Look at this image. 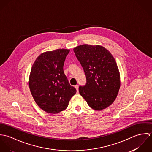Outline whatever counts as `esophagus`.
Returning a JSON list of instances; mask_svg holds the SVG:
<instances>
[{"label":"esophagus","instance_id":"1","mask_svg":"<svg viewBox=\"0 0 152 152\" xmlns=\"http://www.w3.org/2000/svg\"><path fill=\"white\" fill-rule=\"evenodd\" d=\"M75 88H76V89H77V93L78 92V86H75Z\"/></svg>","mask_w":152,"mask_h":152}]
</instances>
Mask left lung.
<instances>
[{
    "instance_id": "8db88e82",
    "label": "left lung",
    "mask_w": 152,
    "mask_h": 152,
    "mask_svg": "<svg viewBox=\"0 0 152 152\" xmlns=\"http://www.w3.org/2000/svg\"><path fill=\"white\" fill-rule=\"evenodd\" d=\"M74 51L86 76V85L79 87L80 95L91 108H107L115 101L121 86L113 57L100 45L83 44L74 48Z\"/></svg>"
}]
</instances>
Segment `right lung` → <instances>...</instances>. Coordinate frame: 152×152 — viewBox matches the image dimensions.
I'll return each mask as SVG.
<instances>
[{"label":"right lung","mask_w":152,"mask_h":152,"mask_svg":"<svg viewBox=\"0 0 152 152\" xmlns=\"http://www.w3.org/2000/svg\"><path fill=\"white\" fill-rule=\"evenodd\" d=\"M69 52L67 49L45 52L32 66L29 78L30 92L38 106L47 113H58L64 110L77 92L64 72Z\"/></svg>","instance_id":"right-lung-1"}]
</instances>
